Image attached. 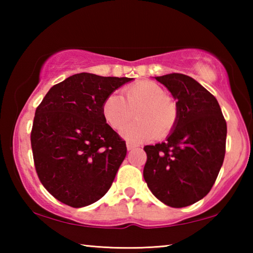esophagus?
Masks as SVG:
<instances>
[{
  "label": "esophagus",
  "mask_w": 253,
  "mask_h": 253,
  "mask_svg": "<svg viewBox=\"0 0 253 253\" xmlns=\"http://www.w3.org/2000/svg\"><path fill=\"white\" fill-rule=\"evenodd\" d=\"M126 147H127V149L128 151H131V149H134L135 147H136V145L135 144H131V143H126Z\"/></svg>",
  "instance_id": "34e87169"
}]
</instances>
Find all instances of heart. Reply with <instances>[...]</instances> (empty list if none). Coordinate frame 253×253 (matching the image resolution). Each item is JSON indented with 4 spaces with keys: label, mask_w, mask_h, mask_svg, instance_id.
Here are the masks:
<instances>
[{
    "label": "heart",
    "mask_w": 253,
    "mask_h": 253,
    "mask_svg": "<svg viewBox=\"0 0 253 253\" xmlns=\"http://www.w3.org/2000/svg\"><path fill=\"white\" fill-rule=\"evenodd\" d=\"M125 99L116 92L102 102L101 113L114 129H121L137 109V121L123 128L121 135L131 143H142L169 135L177 121V107L165 89L153 81H139L125 88Z\"/></svg>",
    "instance_id": "b5f03b06"
}]
</instances>
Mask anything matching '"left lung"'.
<instances>
[{"instance_id":"8db88e82","label":"left lung","mask_w":253,"mask_h":253,"mask_svg":"<svg viewBox=\"0 0 253 253\" xmlns=\"http://www.w3.org/2000/svg\"><path fill=\"white\" fill-rule=\"evenodd\" d=\"M155 79L176 100L177 121L165 142L144 147V179L161 202L188 207L215 182L225 155L226 123L216 98L193 78L170 74Z\"/></svg>"}]
</instances>
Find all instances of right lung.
Segmentation results:
<instances>
[{
  "label": "right lung",
  "instance_id": "1",
  "mask_svg": "<svg viewBox=\"0 0 253 253\" xmlns=\"http://www.w3.org/2000/svg\"><path fill=\"white\" fill-rule=\"evenodd\" d=\"M131 80L81 72L54 84L37 108L31 131L34 165L42 185L60 202L84 208L108 192L127 148L101 107Z\"/></svg>",
  "mask_w": 253,
  "mask_h": 253
}]
</instances>
